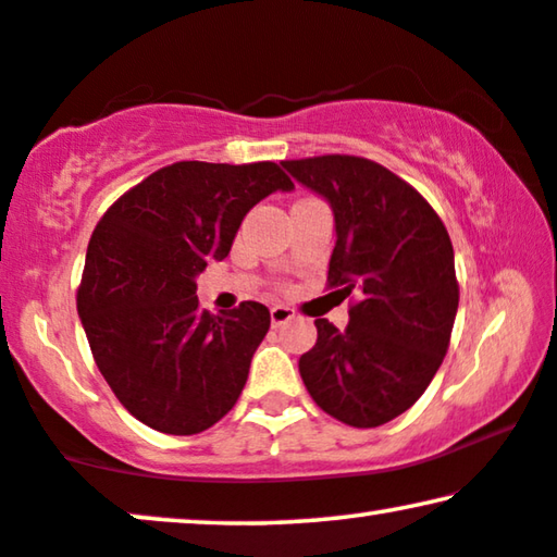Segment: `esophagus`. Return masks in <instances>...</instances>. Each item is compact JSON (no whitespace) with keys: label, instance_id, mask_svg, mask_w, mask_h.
<instances>
[{"label":"esophagus","instance_id":"obj_1","mask_svg":"<svg viewBox=\"0 0 557 557\" xmlns=\"http://www.w3.org/2000/svg\"><path fill=\"white\" fill-rule=\"evenodd\" d=\"M295 318V310H289V307H285V305H275L270 310V320H272V327H280V325H285V322H289Z\"/></svg>","mask_w":557,"mask_h":557}]
</instances>
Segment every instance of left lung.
<instances>
[{"label":"left lung","instance_id":"left-lung-1","mask_svg":"<svg viewBox=\"0 0 557 557\" xmlns=\"http://www.w3.org/2000/svg\"><path fill=\"white\" fill-rule=\"evenodd\" d=\"M335 214L327 285L355 295L350 322L314 320L300 358L312 400L352 428H377L418 403L450 345L458 277L450 235L418 189L352 154L282 162Z\"/></svg>","mask_w":557,"mask_h":557}]
</instances>
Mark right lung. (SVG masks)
<instances>
[{
  "label": "right lung",
  "instance_id": "obj_1",
  "mask_svg": "<svg viewBox=\"0 0 557 557\" xmlns=\"http://www.w3.org/2000/svg\"><path fill=\"white\" fill-rule=\"evenodd\" d=\"M293 187L275 162H174L97 222L77 312L107 385L147 428L197 435L235 408L270 310H199L195 277L225 260L260 199Z\"/></svg>",
  "mask_w": 557,
  "mask_h": 557
}]
</instances>
